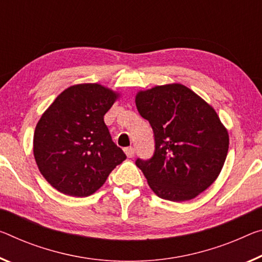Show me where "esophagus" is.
<instances>
[{"label":"esophagus","instance_id":"34e87169","mask_svg":"<svg viewBox=\"0 0 262 262\" xmlns=\"http://www.w3.org/2000/svg\"><path fill=\"white\" fill-rule=\"evenodd\" d=\"M124 152H126V155L128 157H133L135 155V149L133 147H127V148H124Z\"/></svg>","mask_w":262,"mask_h":262}]
</instances>
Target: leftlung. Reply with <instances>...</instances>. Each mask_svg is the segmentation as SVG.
Instances as JSON below:
<instances>
[{
    "instance_id": "1",
    "label": "left lung",
    "mask_w": 262,
    "mask_h": 262,
    "mask_svg": "<svg viewBox=\"0 0 262 262\" xmlns=\"http://www.w3.org/2000/svg\"><path fill=\"white\" fill-rule=\"evenodd\" d=\"M135 102L155 140L150 159H138L135 164L154 192L184 202L209 188L228 150L227 130L212 107L181 84L139 92Z\"/></svg>"
}]
</instances>
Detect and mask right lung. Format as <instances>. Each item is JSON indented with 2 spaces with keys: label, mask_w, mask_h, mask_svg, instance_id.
<instances>
[{
  "label": "right lung",
  "mask_w": 262,
  "mask_h": 262,
  "mask_svg": "<svg viewBox=\"0 0 262 262\" xmlns=\"http://www.w3.org/2000/svg\"><path fill=\"white\" fill-rule=\"evenodd\" d=\"M116 98L99 84L74 85L41 115L35 129L34 155L41 175L58 191L90 196L126 160L103 122Z\"/></svg>",
  "instance_id": "add662e5"
}]
</instances>
